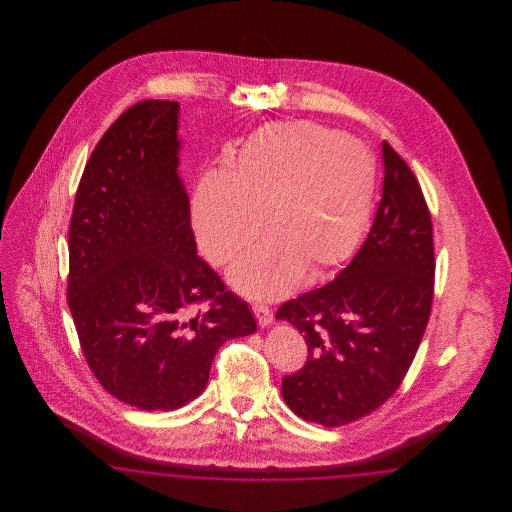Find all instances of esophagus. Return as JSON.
<instances>
[{
	"label": "esophagus",
	"instance_id": "1",
	"mask_svg": "<svg viewBox=\"0 0 512 512\" xmlns=\"http://www.w3.org/2000/svg\"><path fill=\"white\" fill-rule=\"evenodd\" d=\"M253 313H255L261 328H267V326L272 324V311L265 307V305H253Z\"/></svg>",
	"mask_w": 512,
	"mask_h": 512
}]
</instances>
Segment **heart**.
<instances>
[{"instance_id": "heart-1", "label": "heart", "mask_w": 512, "mask_h": 512, "mask_svg": "<svg viewBox=\"0 0 512 512\" xmlns=\"http://www.w3.org/2000/svg\"><path fill=\"white\" fill-rule=\"evenodd\" d=\"M376 186L370 149L315 122L261 128L224 176L201 180L194 207L197 242L215 265L238 261L263 232L272 236L230 272L255 299L282 297L305 267L318 276L345 261L365 232Z\"/></svg>"}]
</instances>
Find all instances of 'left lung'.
<instances>
[{
  "label": "left lung",
  "mask_w": 512,
  "mask_h": 512,
  "mask_svg": "<svg viewBox=\"0 0 512 512\" xmlns=\"http://www.w3.org/2000/svg\"><path fill=\"white\" fill-rule=\"evenodd\" d=\"M382 199L353 261L326 286L286 301L278 320L307 341L282 397L307 422L336 428L382 407L413 363L434 299L432 219L418 180L384 142Z\"/></svg>",
  "instance_id": "8db88e82"
}]
</instances>
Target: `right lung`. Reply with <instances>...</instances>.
I'll use <instances>...</instances> for the list:
<instances>
[{"instance_id":"add662e5","label":"right lung","mask_w":512,"mask_h":512,"mask_svg":"<svg viewBox=\"0 0 512 512\" xmlns=\"http://www.w3.org/2000/svg\"><path fill=\"white\" fill-rule=\"evenodd\" d=\"M178 117L176 101L147 99L109 126L69 228L67 301L82 353L105 390L142 411L194 401L220 345L257 330L247 303L197 255Z\"/></svg>"}]
</instances>
